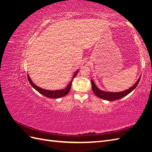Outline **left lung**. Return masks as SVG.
<instances>
[{"mask_svg":"<svg viewBox=\"0 0 152 152\" xmlns=\"http://www.w3.org/2000/svg\"><path fill=\"white\" fill-rule=\"evenodd\" d=\"M140 78L141 77H140L139 79H137V80L136 82V83L128 89L124 91H121V92H114V93H113V92L104 91L99 89L95 84L93 80L91 79L92 89H93V91L94 93V94H96V96H97L99 98H102L107 101H115L118 99H121L124 97V96H127L130 93H131V92L136 88L137 84H138L140 80Z\"/></svg>","mask_w":152,"mask_h":152,"instance_id":"obj_1","label":"left lung"}]
</instances>
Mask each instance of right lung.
<instances>
[{
  "label": "right lung",
  "mask_w": 152,
  "mask_h": 152,
  "mask_svg": "<svg viewBox=\"0 0 152 152\" xmlns=\"http://www.w3.org/2000/svg\"><path fill=\"white\" fill-rule=\"evenodd\" d=\"M78 72H79V70H77L75 73L74 75H73L72 79L70 81V83H69L67 86L65 87V89H59V90H47V89H44L41 88V87L37 86V85H35L33 81L31 80V79H30V77L29 76V75H28V81L30 82V84H31V86L34 87V88L39 93H40L41 94H42L44 96H45V97H48L49 98H59L63 97V96H66L70 91V89H71V86H72V83L73 79H74L75 77L77 75Z\"/></svg>",
  "instance_id": "add662e5"
}]
</instances>
